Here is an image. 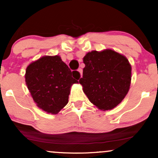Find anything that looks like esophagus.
Returning a JSON list of instances; mask_svg holds the SVG:
<instances>
[{"label":"esophagus","mask_w":158,"mask_h":158,"mask_svg":"<svg viewBox=\"0 0 158 158\" xmlns=\"http://www.w3.org/2000/svg\"><path fill=\"white\" fill-rule=\"evenodd\" d=\"M78 71H79V73H80V78L82 77V69L81 68H79V70H78Z\"/></svg>","instance_id":"obj_1"}]
</instances>
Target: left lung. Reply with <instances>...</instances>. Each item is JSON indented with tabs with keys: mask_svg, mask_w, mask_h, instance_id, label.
<instances>
[{
	"mask_svg": "<svg viewBox=\"0 0 158 158\" xmlns=\"http://www.w3.org/2000/svg\"><path fill=\"white\" fill-rule=\"evenodd\" d=\"M79 83L90 102L102 110H111L129 90L131 66L127 58L111 49L88 52Z\"/></svg>",
	"mask_w": 158,
	"mask_h": 158,
	"instance_id": "8db88e82",
	"label": "left lung"
}]
</instances>
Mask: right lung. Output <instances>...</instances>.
Wrapping results in <instances>:
<instances>
[{
  "instance_id": "add662e5",
  "label": "right lung",
  "mask_w": 158,
  "mask_h": 158,
  "mask_svg": "<svg viewBox=\"0 0 158 158\" xmlns=\"http://www.w3.org/2000/svg\"><path fill=\"white\" fill-rule=\"evenodd\" d=\"M59 56H44L27 67L25 81L33 101L40 109L57 114L68 104L70 88L79 83Z\"/></svg>"
}]
</instances>
